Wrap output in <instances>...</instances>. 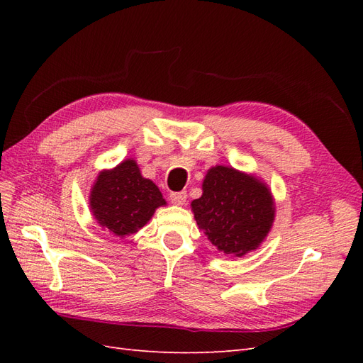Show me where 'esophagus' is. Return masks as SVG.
Masks as SVG:
<instances>
[{
    "mask_svg": "<svg viewBox=\"0 0 363 363\" xmlns=\"http://www.w3.org/2000/svg\"><path fill=\"white\" fill-rule=\"evenodd\" d=\"M186 199H188V194L186 192H172L169 195V200L177 206H183L186 203Z\"/></svg>",
    "mask_w": 363,
    "mask_h": 363,
    "instance_id": "34e87169",
    "label": "esophagus"
}]
</instances>
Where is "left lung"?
I'll use <instances>...</instances> for the list:
<instances>
[{
    "label": "left lung",
    "mask_w": 363,
    "mask_h": 363,
    "mask_svg": "<svg viewBox=\"0 0 363 363\" xmlns=\"http://www.w3.org/2000/svg\"><path fill=\"white\" fill-rule=\"evenodd\" d=\"M191 207L207 239L232 257L256 250L268 236L276 213L265 183L221 164L207 171L203 195Z\"/></svg>",
    "instance_id": "left-lung-1"
}]
</instances>
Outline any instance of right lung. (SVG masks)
<instances>
[{
    "mask_svg": "<svg viewBox=\"0 0 363 363\" xmlns=\"http://www.w3.org/2000/svg\"><path fill=\"white\" fill-rule=\"evenodd\" d=\"M164 204L167 201L157 186L142 177L133 159L98 174L89 196L96 223L116 238L139 232L155 215L156 208Z\"/></svg>",
    "mask_w": 363,
    "mask_h": 363,
    "instance_id": "right-lung-1",
    "label": "right lung"
}]
</instances>
